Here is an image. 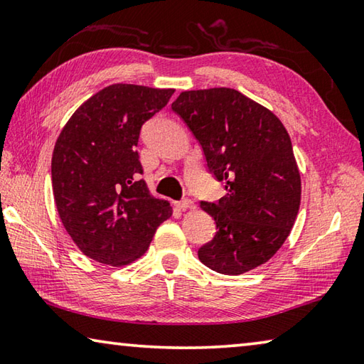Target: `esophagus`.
Listing matches in <instances>:
<instances>
[{
  "instance_id": "obj_1",
  "label": "esophagus",
  "mask_w": 364,
  "mask_h": 364,
  "mask_svg": "<svg viewBox=\"0 0 364 364\" xmlns=\"http://www.w3.org/2000/svg\"><path fill=\"white\" fill-rule=\"evenodd\" d=\"M178 208H180V210H193L194 208V202L193 200H189V199H184V200H181V202H178Z\"/></svg>"
}]
</instances>
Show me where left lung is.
<instances>
[{
	"label": "left lung",
	"mask_w": 364,
	"mask_h": 364,
	"mask_svg": "<svg viewBox=\"0 0 364 364\" xmlns=\"http://www.w3.org/2000/svg\"><path fill=\"white\" fill-rule=\"evenodd\" d=\"M171 109L186 122L226 194L200 208L217 234L197 252L217 273L242 274L281 249L297 218L301 180L291 136L269 109L232 88L183 91Z\"/></svg>",
	"instance_id": "8db88e82"
}]
</instances>
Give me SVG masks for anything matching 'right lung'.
<instances>
[{
	"label": "right lung",
	"mask_w": 364,
	"mask_h": 364,
	"mask_svg": "<svg viewBox=\"0 0 364 364\" xmlns=\"http://www.w3.org/2000/svg\"><path fill=\"white\" fill-rule=\"evenodd\" d=\"M173 93L143 85L106 86L59 133L51 160L54 202L73 244L91 260L133 263L173 213L170 202L154 197L139 178L136 151L143 123Z\"/></svg>",
	"instance_id": "add662e5"
}]
</instances>
